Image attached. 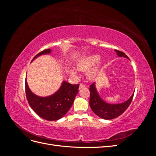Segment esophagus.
I'll use <instances>...</instances> for the list:
<instances>
[{"label": "esophagus", "instance_id": "obj_1", "mask_svg": "<svg viewBox=\"0 0 156 156\" xmlns=\"http://www.w3.org/2000/svg\"><path fill=\"white\" fill-rule=\"evenodd\" d=\"M86 87V86L84 85V84H80V85H79V89H81V88H85Z\"/></svg>", "mask_w": 156, "mask_h": 156}]
</instances>
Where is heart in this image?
Segmentation results:
<instances>
[{
	"label": "heart",
	"mask_w": 156,
	"mask_h": 156,
	"mask_svg": "<svg viewBox=\"0 0 156 156\" xmlns=\"http://www.w3.org/2000/svg\"><path fill=\"white\" fill-rule=\"evenodd\" d=\"M100 56L98 55H92L88 56L87 57L79 61L77 63V68L78 70L81 71V72H85V71H87L89 69V70L88 71L87 74V77L89 79H93L98 75L99 67L95 66L94 68L92 67L94 66L100 61ZM92 67V69L91 68ZM68 71L69 74L72 77H78V73L75 69L72 68H69Z\"/></svg>",
	"instance_id": "heart-1"
}]
</instances>
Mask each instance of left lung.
Segmentation results:
<instances>
[{"mask_svg":"<svg viewBox=\"0 0 156 156\" xmlns=\"http://www.w3.org/2000/svg\"><path fill=\"white\" fill-rule=\"evenodd\" d=\"M117 55L119 57H126L128 58L124 53L119 50H115ZM90 101L89 104L91 107V109L95 114L99 117L105 120H111L120 116L130 105L132 100H133L134 93L130 97L128 100L126 101L119 103V104H109L103 101L99 96L95 86V83H92L90 86Z\"/></svg>","mask_w":156,"mask_h":156,"instance_id":"1","label":"left lung"}]
</instances>
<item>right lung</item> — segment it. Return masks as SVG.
<instances>
[{
	"mask_svg": "<svg viewBox=\"0 0 156 156\" xmlns=\"http://www.w3.org/2000/svg\"><path fill=\"white\" fill-rule=\"evenodd\" d=\"M50 53V49L42 51L37 54L32 61L37 56ZM79 87V84H72L63 81L58 90L53 95L40 97L31 92L25 80L26 96L29 105L37 115L49 121L57 120L66 114L78 93Z\"/></svg>",
	"mask_w": 156,
	"mask_h": 156,
	"instance_id": "right-lung-1",
	"label": "right lung"
}]
</instances>
